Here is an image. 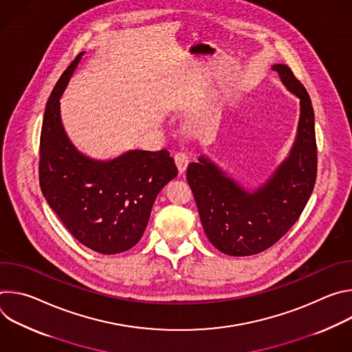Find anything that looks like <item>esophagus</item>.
I'll return each mask as SVG.
<instances>
[{
	"mask_svg": "<svg viewBox=\"0 0 352 352\" xmlns=\"http://www.w3.org/2000/svg\"><path fill=\"white\" fill-rule=\"evenodd\" d=\"M174 162H175V164H177V168H178L179 174H182V173L186 170L188 164H189V157H188L186 153L179 152V153H177V155L174 156Z\"/></svg>",
	"mask_w": 352,
	"mask_h": 352,
	"instance_id": "1",
	"label": "esophagus"
}]
</instances>
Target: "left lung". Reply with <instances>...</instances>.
<instances>
[{
	"label": "left lung",
	"instance_id": "left-lung-1",
	"mask_svg": "<svg viewBox=\"0 0 352 352\" xmlns=\"http://www.w3.org/2000/svg\"><path fill=\"white\" fill-rule=\"evenodd\" d=\"M283 85L299 98V121L288 157L249 192L209 157L190 163L186 179L209 241L230 256H249L273 246L299 219L312 195L318 148L311 97L284 64L272 67Z\"/></svg>",
	"mask_w": 352,
	"mask_h": 352
}]
</instances>
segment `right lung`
Masks as SVG:
<instances>
[{
    "label": "right lung",
    "instance_id": "1",
    "mask_svg": "<svg viewBox=\"0 0 352 352\" xmlns=\"http://www.w3.org/2000/svg\"><path fill=\"white\" fill-rule=\"evenodd\" d=\"M83 54L64 71L48 97L38 181L50 208L80 243L114 255L139 242L156 196L178 170L167 150H128L113 160H96L74 146L61 121L60 98Z\"/></svg>",
    "mask_w": 352,
    "mask_h": 352
}]
</instances>
